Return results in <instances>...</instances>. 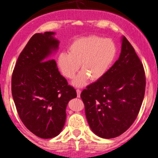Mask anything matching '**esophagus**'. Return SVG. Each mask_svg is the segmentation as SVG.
I'll return each instance as SVG.
<instances>
[{
  "instance_id": "obj_1",
  "label": "esophagus",
  "mask_w": 158,
  "mask_h": 158,
  "mask_svg": "<svg viewBox=\"0 0 158 158\" xmlns=\"http://www.w3.org/2000/svg\"><path fill=\"white\" fill-rule=\"evenodd\" d=\"M76 93H77V97L78 98H79V97H80V94H81L80 89H76Z\"/></svg>"
}]
</instances>
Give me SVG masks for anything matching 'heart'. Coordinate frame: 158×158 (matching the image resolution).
<instances>
[{"mask_svg":"<svg viewBox=\"0 0 158 158\" xmlns=\"http://www.w3.org/2000/svg\"><path fill=\"white\" fill-rule=\"evenodd\" d=\"M69 53L61 52L57 57V66L62 74L73 79L79 69L81 72L73 81L76 86H83L90 78L98 80L109 69L116 56V47L110 39L89 36L76 40L68 49Z\"/></svg>","mask_w":158,"mask_h":158,"instance_id":"obj_1","label":"heart"}]
</instances>
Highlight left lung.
<instances>
[{
	"instance_id": "obj_1",
	"label": "left lung",
	"mask_w": 158,
	"mask_h": 158,
	"mask_svg": "<svg viewBox=\"0 0 158 158\" xmlns=\"http://www.w3.org/2000/svg\"><path fill=\"white\" fill-rule=\"evenodd\" d=\"M145 85L143 64L123 36L118 60L102 77L81 93L92 131L107 139L126 131L139 113Z\"/></svg>"
}]
</instances>
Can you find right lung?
Wrapping results in <instances>:
<instances>
[{
  "label": "right lung",
  "instance_id": "obj_1",
  "mask_svg": "<svg viewBox=\"0 0 158 158\" xmlns=\"http://www.w3.org/2000/svg\"><path fill=\"white\" fill-rule=\"evenodd\" d=\"M54 32L33 35L17 59L11 79L13 98L20 120L37 137L57 136L65 125L68 102L76 91L60 74L50 56L59 40Z\"/></svg>",
  "mask_w": 158,
  "mask_h": 158
}]
</instances>
